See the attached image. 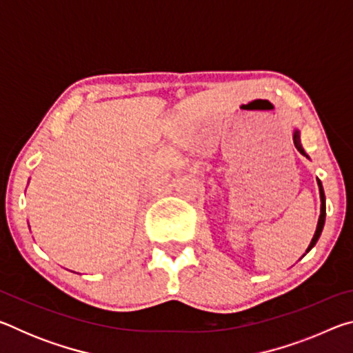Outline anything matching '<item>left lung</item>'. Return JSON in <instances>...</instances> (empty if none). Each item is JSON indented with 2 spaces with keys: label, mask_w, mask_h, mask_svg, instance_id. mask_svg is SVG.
<instances>
[{
  "label": "left lung",
  "mask_w": 353,
  "mask_h": 353,
  "mask_svg": "<svg viewBox=\"0 0 353 353\" xmlns=\"http://www.w3.org/2000/svg\"><path fill=\"white\" fill-rule=\"evenodd\" d=\"M292 141H294V146L297 148V151L305 155L307 159H310L308 155L305 154V151H303L302 145H301V132H299V129H294V132H292ZM318 187H319V196H321V214H319V219H318V225H316V232H314V235L312 238V243H310V246L307 248V252H310V250L314 248V244L318 243L319 236L322 234V229H324V224H325V194H324V188H322V183H321L319 179H318ZM305 254H303V255H305Z\"/></svg>",
  "instance_id": "left-lung-1"
}]
</instances>
